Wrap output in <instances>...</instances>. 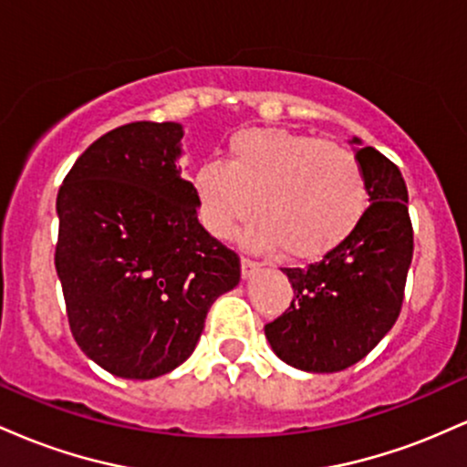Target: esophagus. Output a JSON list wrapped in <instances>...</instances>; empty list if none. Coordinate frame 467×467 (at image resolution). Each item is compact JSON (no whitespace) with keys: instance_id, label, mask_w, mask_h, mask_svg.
Wrapping results in <instances>:
<instances>
[{"instance_id":"34e87169","label":"esophagus","mask_w":467,"mask_h":467,"mask_svg":"<svg viewBox=\"0 0 467 467\" xmlns=\"http://www.w3.org/2000/svg\"><path fill=\"white\" fill-rule=\"evenodd\" d=\"M259 270H261V264H256V261H250V259H241V276L244 278L254 276Z\"/></svg>"}]
</instances>
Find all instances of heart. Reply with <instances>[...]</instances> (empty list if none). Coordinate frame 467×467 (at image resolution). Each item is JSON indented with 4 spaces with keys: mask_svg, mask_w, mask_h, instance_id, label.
<instances>
[{
    "mask_svg": "<svg viewBox=\"0 0 467 467\" xmlns=\"http://www.w3.org/2000/svg\"><path fill=\"white\" fill-rule=\"evenodd\" d=\"M192 192L213 237H233L254 206L259 217L245 233L248 245H283L294 259L334 250L368 206L367 178L349 149L275 127L234 133L226 162L203 160L197 166Z\"/></svg>",
    "mask_w": 467,
    "mask_h": 467,
    "instance_id": "b5f03b06",
    "label": "heart"
}]
</instances>
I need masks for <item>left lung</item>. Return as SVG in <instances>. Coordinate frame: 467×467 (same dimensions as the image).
Listing matches in <instances>:
<instances>
[{
    "label": "left lung",
    "instance_id": "left-lung-1",
    "mask_svg": "<svg viewBox=\"0 0 467 467\" xmlns=\"http://www.w3.org/2000/svg\"><path fill=\"white\" fill-rule=\"evenodd\" d=\"M368 186L362 222L318 264L285 267L292 305L265 337L283 362L307 373H336L360 362L389 334L404 301L412 261L409 191L400 169L353 136Z\"/></svg>",
    "mask_w": 467,
    "mask_h": 467
}]
</instances>
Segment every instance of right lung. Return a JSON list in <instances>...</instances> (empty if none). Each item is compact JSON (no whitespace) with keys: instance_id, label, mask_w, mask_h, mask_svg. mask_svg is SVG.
Wrapping results in <instances>:
<instances>
[{"instance_id":"obj_1","label":"right lung","mask_w":467,"mask_h":467,"mask_svg":"<svg viewBox=\"0 0 467 467\" xmlns=\"http://www.w3.org/2000/svg\"><path fill=\"white\" fill-rule=\"evenodd\" d=\"M180 122H131L89 144L57 197L55 265L74 340L118 378L189 360L208 309L239 285L234 252L197 219Z\"/></svg>"}]
</instances>
